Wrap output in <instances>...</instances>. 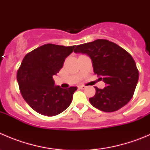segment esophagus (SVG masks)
Here are the masks:
<instances>
[{
  "mask_svg": "<svg viewBox=\"0 0 150 150\" xmlns=\"http://www.w3.org/2000/svg\"><path fill=\"white\" fill-rule=\"evenodd\" d=\"M85 88H86V86H78V88H79V89H84Z\"/></svg>",
  "mask_w": 150,
  "mask_h": 150,
  "instance_id": "1",
  "label": "esophagus"
}]
</instances>
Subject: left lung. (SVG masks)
<instances>
[{"mask_svg": "<svg viewBox=\"0 0 150 150\" xmlns=\"http://www.w3.org/2000/svg\"><path fill=\"white\" fill-rule=\"evenodd\" d=\"M74 52L88 54L92 60L94 73L106 83L103 89L94 86L96 93L89 98L93 107L112 112L129 102L139 80V70L129 53L105 39L78 45Z\"/></svg>", "mask_w": 150, "mask_h": 150, "instance_id": "obj_1", "label": "left lung"}]
</instances>
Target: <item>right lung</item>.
I'll return each mask as SVG.
<instances>
[{
  "label": "right lung",
  "instance_id": "right-lung-1",
  "mask_svg": "<svg viewBox=\"0 0 150 150\" xmlns=\"http://www.w3.org/2000/svg\"><path fill=\"white\" fill-rule=\"evenodd\" d=\"M75 47L48 43L24 57L16 75L19 91L25 102L39 114L57 115L72 102L77 87L62 88L55 86L53 76L59 72Z\"/></svg>",
  "mask_w": 150,
  "mask_h": 150
}]
</instances>
